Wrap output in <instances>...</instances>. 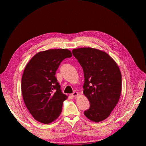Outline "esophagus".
I'll return each mask as SVG.
<instances>
[{"instance_id": "esophagus-1", "label": "esophagus", "mask_w": 146, "mask_h": 146, "mask_svg": "<svg viewBox=\"0 0 146 146\" xmlns=\"http://www.w3.org/2000/svg\"><path fill=\"white\" fill-rule=\"evenodd\" d=\"M78 95V93L77 92H75L72 94H71V96L72 97H77Z\"/></svg>"}]
</instances>
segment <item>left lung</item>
<instances>
[{"label":"left lung","mask_w":146,"mask_h":146,"mask_svg":"<svg viewBox=\"0 0 146 146\" xmlns=\"http://www.w3.org/2000/svg\"><path fill=\"white\" fill-rule=\"evenodd\" d=\"M84 71L83 93L90 104L84 115L90 121L106 119L118 102L122 76L116 62L104 51L92 47L72 50Z\"/></svg>","instance_id":"1"}]
</instances>
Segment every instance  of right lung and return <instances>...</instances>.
Segmentation results:
<instances>
[{"mask_svg":"<svg viewBox=\"0 0 146 146\" xmlns=\"http://www.w3.org/2000/svg\"><path fill=\"white\" fill-rule=\"evenodd\" d=\"M72 56L66 48L49 49L36 54L27 64L21 80L24 102L37 121L48 124L56 120L68 96L55 77L62 61Z\"/></svg>","mask_w":146,"mask_h":146,"instance_id":"1","label":"right lung"}]
</instances>
